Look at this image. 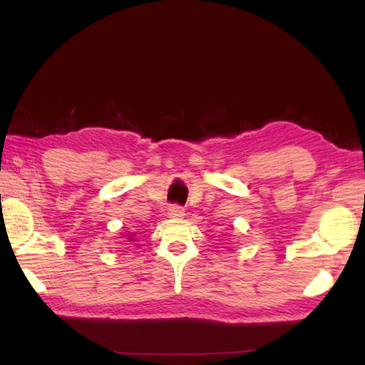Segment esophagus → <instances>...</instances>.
Listing matches in <instances>:
<instances>
[{
    "mask_svg": "<svg viewBox=\"0 0 365 365\" xmlns=\"http://www.w3.org/2000/svg\"><path fill=\"white\" fill-rule=\"evenodd\" d=\"M168 216H169V218H173V220H180L185 216V210L178 205H170L169 210H168Z\"/></svg>",
    "mask_w": 365,
    "mask_h": 365,
    "instance_id": "34e87169",
    "label": "esophagus"
}]
</instances>
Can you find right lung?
Wrapping results in <instances>:
<instances>
[{
    "label": "right lung",
    "instance_id": "add662e5",
    "mask_svg": "<svg viewBox=\"0 0 365 365\" xmlns=\"http://www.w3.org/2000/svg\"><path fill=\"white\" fill-rule=\"evenodd\" d=\"M123 238V242H136V234L135 232H128V234L125 235V237H122Z\"/></svg>",
    "mask_w": 365,
    "mask_h": 365
}]
</instances>
